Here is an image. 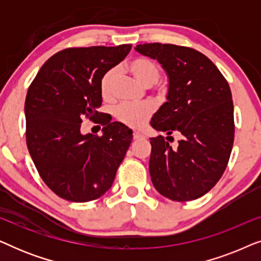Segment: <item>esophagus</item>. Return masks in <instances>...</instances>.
<instances>
[{"mask_svg": "<svg viewBox=\"0 0 261 261\" xmlns=\"http://www.w3.org/2000/svg\"><path fill=\"white\" fill-rule=\"evenodd\" d=\"M144 138L145 137L140 133V132H134V133H133L134 140H140V139H144Z\"/></svg>", "mask_w": 261, "mask_h": 261, "instance_id": "1", "label": "esophagus"}]
</instances>
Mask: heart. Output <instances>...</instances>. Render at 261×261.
<instances>
[{"label": "heart", "instance_id": "heart-1", "mask_svg": "<svg viewBox=\"0 0 261 261\" xmlns=\"http://www.w3.org/2000/svg\"><path fill=\"white\" fill-rule=\"evenodd\" d=\"M128 69L132 74L145 87H151L156 83L160 77V69L154 62L145 57H138L128 63ZM116 78V69H110L103 74L99 82V90L103 98L112 97L113 84ZM158 94H165L164 85H156ZM154 113V106L151 102H141L137 105L122 103L115 109V117L121 123L130 128H140L147 122L152 114Z\"/></svg>", "mask_w": 261, "mask_h": 261}]
</instances>
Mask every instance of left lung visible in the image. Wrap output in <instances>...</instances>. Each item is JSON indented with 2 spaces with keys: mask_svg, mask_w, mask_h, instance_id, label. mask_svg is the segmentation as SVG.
Masks as SVG:
<instances>
[{
  "mask_svg": "<svg viewBox=\"0 0 261 261\" xmlns=\"http://www.w3.org/2000/svg\"><path fill=\"white\" fill-rule=\"evenodd\" d=\"M156 59L170 78L167 102L151 126L169 137L151 138L149 173L159 194L177 202L202 197L226 170L234 142V106L229 84L203 53L172 44L137 45ZM182 135L172 148L169 135Z\"/></svg>",
  "mask_w": 261,
  "mask_h": 261,
  "instance_id": "8db88e82",
  "label": "left lung"
}]
</instances>
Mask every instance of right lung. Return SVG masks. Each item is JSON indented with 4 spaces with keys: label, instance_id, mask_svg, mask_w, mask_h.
<instances>
[{
    "label": "right lung",
    "instance_id": "right-lung-1",
    "mask_svg": "<svg viewBox=\"0 0 261 261\" xmlns=\"http://www.w3.org/2000/svg\"><path fill=\"white\" fill-rule=\"evenodd\" d=\"M132 45L69 47L46 60L28 88L26 142L41 179L71 202L94 201L112 188L132 142V130L110 122L99 82L124 59ZM85 117L103 126V135L83 136Z\"/></svg>",
    "mask_w": 261,
    "mask_h": 261
}]
</instances>
